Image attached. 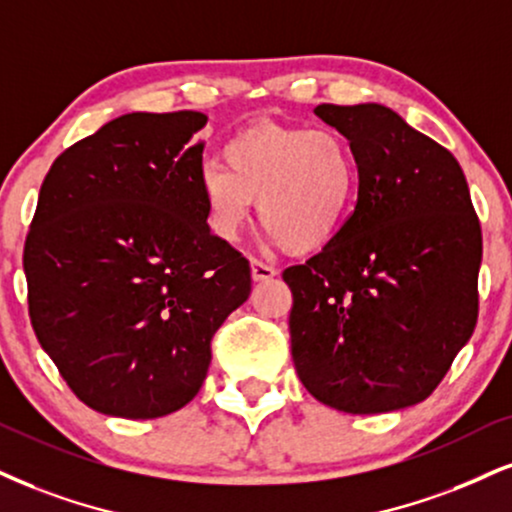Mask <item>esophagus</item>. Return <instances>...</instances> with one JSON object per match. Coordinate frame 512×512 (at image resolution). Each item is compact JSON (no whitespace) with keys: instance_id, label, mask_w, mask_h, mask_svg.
<instances>
[{"instance_id":"esophagus-1","label":"esophagus","mask_w":512,"mask_h":512,"mask_svg":"<svg viewBox=\"0 0 512 512\" xmlns=\"http://www.w3.org/2000/svg\"><path fill=\"white\" fill-rule=\"evenodd\" d=\"M251 277H254V282H266V280H273L277 275V270L273 266H266V263L256 261V258H251Z\"/></svg>"}]
</instances>
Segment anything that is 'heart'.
<instances>
[{"instance_id":"heart-1","label":"heart","mask_w":512,"mask_h":512,"mask_svg":"<svg viewBox=\"0 0 512 512\" xmlns=\"http://www.w3.org/2000/svg\"><path fill=\"white\" fill-rule=\"evenodd\" d=\"M223 163L199 170V192L211 232L232 242L258 220L270 242L292 254H318L337 239L361 187V163L337 130L261 121L223 147Z\"/></svg>"}]
</instances>
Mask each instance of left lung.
Here are the masks:
<instances>
[{
  "label": "left lung",
  "mask_w": 512,
  "mask_h": 512,
  "mask_svg": "<svg viewBox=\"0 0 512 512\" xmlns=\"http://www.w3.org/2000/svg\"><path fill=\"white\" fill-rule=\"evenodd\" d=\"M361 163L337 239L282 277L304 387L351 415L425 401L477 325L482 230L456 156L382 104L315 106Z\"/></svg>",
  "instance_id": "8db88e82"
}]
</instances>
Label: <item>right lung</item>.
<instances>
[{
    "instance_id": "obj_1",
    "label": "right lung",
    "mask_w": 512,
    "mask_h": 512,
    "mask_svg": "<svg viewBox=\"0 0 512 512\" xmlns=\"http://www.w3.org/2000/svg\"><path fill=\"white\" fill-rule=\"evenodd\" d=\"M199 111L125 113L52 163L23 251L30 323L73 394L151 420L199 394L249 261L211 235Z\"/></svg>"
}]
</instances>
